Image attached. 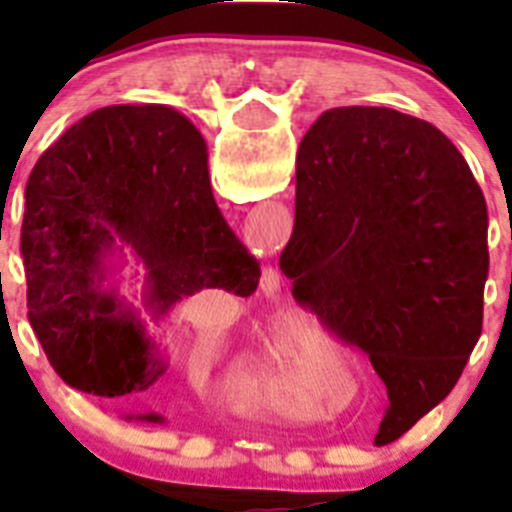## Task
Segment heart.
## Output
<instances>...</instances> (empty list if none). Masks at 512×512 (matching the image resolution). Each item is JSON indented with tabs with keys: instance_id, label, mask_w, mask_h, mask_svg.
Masks as SVG:
<instances>
[{
	"instance_id": "obj_1",
	"label": "heart",
	"mask_w": 512,
	"mask_h": 512,
	"mask_svg": "<svg viewBox=\"0 0 512 512\" xmlns=\"http://www.w3.org/2000/svg\"><path fill=\"white\" fill-rule=\"evenodd\" d=\"M233 382L235 392L253 405L271 410L287 408L289 359L284 333L271 330L269 336L256 346V351H251L238 364Z\"/></svg>"
}]
</instances>
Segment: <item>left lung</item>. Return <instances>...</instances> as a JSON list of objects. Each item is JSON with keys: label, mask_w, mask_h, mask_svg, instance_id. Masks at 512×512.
<instances>
[{"label": "left lung", "mask_w": 512, "mask_h": 512, "mask_svg": "<svg viewBox=\"0 0 512 512\" xmlns=\"http://www.w3.org/2000/svg\"><path fill=\"white\" fill-rule=\"evenodd\" d=\"M279 269L302 307L369 354L390 397L374 441L392 443L449 395L482 333L485 194L431 122L336 107L297 151Z\"/></svg>", "instance_id": "left-lung-1"}]
</instances>
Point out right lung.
Wrapping results in <instances>:
<instances>
[{
	"label": "right lung",
	"mask_w": 512,
	"mask_h": 512,
	"mask_svg": "<svg viewBox=\"0 0 512 512\" xmlns=\"http://www.w3.org/2000/svg\"><path fill=\"white\" fill-rule=\"evenodd\" d=\"M20 251L45 356L69 387L112 408L166 374L151 325L176 302L202 289L248 297L261 277L215 205L205 138L166 104L102 107L38 158ZM128 255L144 271L135 296L121 292ZM120 415L166 423L161 413Z\"/></svg>",
	"instance_id": "obj_1"
}]
</instances>
